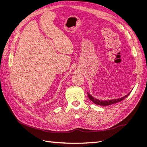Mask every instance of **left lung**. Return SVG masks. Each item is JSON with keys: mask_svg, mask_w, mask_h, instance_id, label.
Listing matches in <instances>:
<instances>
[{"mask_svg": "<svg viewBox=\"0 0 147 147\" xmlns=\"http://www.w3.org/2000/svg\"><path fill=\"white\" fill-rule=\"evenodd\" d=\"M131 92H129L127 95L123 96V97H121V98H118V99H112V100H101L97 99L94 98L93 96H92V95H91L89 92H88V96L89 99H90L93 102V103H94L95 104L99 105L107 106V105H112V104H113L115 103H117V102H121V100H124V99H126V97L130 94Z\"/></svg>", "mask_w": 147, "mask_h": 147, "instance_id": "obj_1", "label": "left lung"}]
</instances>
